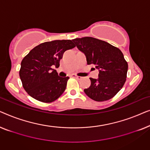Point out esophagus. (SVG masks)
<instances>
[{
  "instance_id": "esophagus-1",
  "label": "esophagus",
  "mask_w": 150,
  "mask_h": 150,
  "mask_svg": "<svg viewBox=\"0 0 150 150\" xmlns=\"http://www.w3.org/2000/svg\"><path fill=\"white\" fill-rule=\"evenodd\" d=\"M71 77L72 78H75V79H81V77H80V76H76V75H75V74H72L71 76Z\"/></svg>"
}]
</instances>
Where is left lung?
Instances as JSON below:
<instances>
[{
  "instance_id": "1",
  "label": "left lung",
  "mask_w": 150,
  "mask_h": 150,
  "mask_svg": "<svg viewBox=\"0 0 150 150\" xmlns=\"http://www.w3.org/2000/svg\"><path fill=\"white\" fill-rule=\"evenodd\" d=\"M75 46L85 54L88 65L99 69L98 79L90 78L91 86L84 91L97 102L113 98L126 81L128 63L120 49L98 39L85 37L72 40Z\"/></svg>"
}]
</instances>
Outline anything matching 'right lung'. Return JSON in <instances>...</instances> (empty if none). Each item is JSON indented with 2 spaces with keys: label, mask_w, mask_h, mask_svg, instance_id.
I'll return each instance as SVG.
<instances>
[{
  "label": "right lung",
  "mask_w": 150,
  "mask_h": 150,
  "mask_svg": "<svg viewBox=\"0 0 150 150\" xmlns=\"http://www.w3.org/2000/svg\"><path fill=\"white\" fill-rule=\"evenodd\" d=\"M75 46L69 40L46 42L35 47L24 57L19 74L28 95L45 103L60 97L69 78L60 77L52 67H59L65 51Z\"/></svg>",
  "instance_id": "right-lung-1"
}]
</instances>
